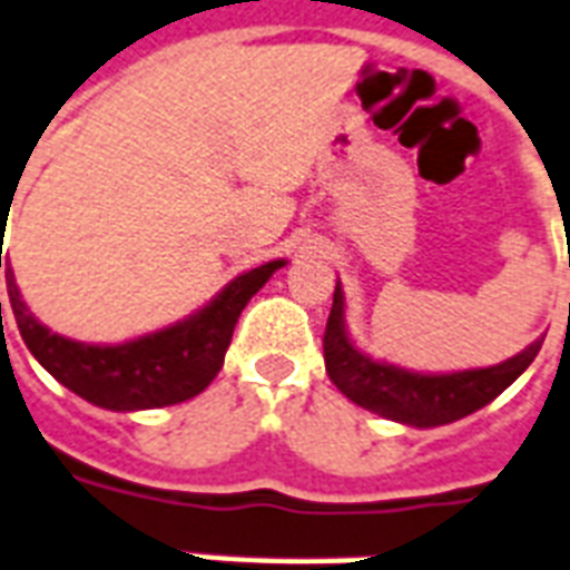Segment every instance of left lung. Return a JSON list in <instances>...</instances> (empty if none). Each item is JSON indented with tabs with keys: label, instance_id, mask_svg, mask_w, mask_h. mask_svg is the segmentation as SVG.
Wrapping results in <instances>:
<instances>
[{
	"label": "left lung",
	"instance_id": "obj_1",
	"mask_svg": "<svg viewBox=\"0 0 570 570\" xmlns=\"http://www.w3.org/2000/svg\"><path fill=\"white\" fill-rule=\"evenodd\" d=\"M541 344L543 338H538L513 360L492 365V368L456 371V374L404 371L399 365L374 362L350 344L347 328H344V293H341V286H335L326 335H323V356H326V371L332 383L353 404H360L371 414L395 420V423L432 429V425L456 423L462 416L480 411L495 395H501L522 371L532 365Z\"/></svg>",
	"mask_w": 570,
	"mask_h": 570
}]
</instances>
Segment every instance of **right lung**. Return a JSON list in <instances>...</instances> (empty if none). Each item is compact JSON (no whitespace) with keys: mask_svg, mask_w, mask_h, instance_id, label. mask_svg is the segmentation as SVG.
<instances>
[{"mask_svg":"<svg viewBox=\"0 0 570 570\" xmlns=\"http://www.w3.org/2000/svg\"><path fill=\"white\" fill-rule=\"evenodd\" d=\"M281 265H286L284 259H274V263L238 274L220 296L196 311L193 317L159 328L145 338L117 344V347L81 344V341H69L50 332L29 314L27 302L20 298V289L14 284V272L8 265L6 284L17 328L27 341L29 353L62 386H69L75 395L108 411H147V407L187 402L217 377L244 305L263 289L265 281Z\"/></svg>","mask_w":570,"mask_h":570,"instance_id":"add662e5","label":"right lung"}]
</instances>
